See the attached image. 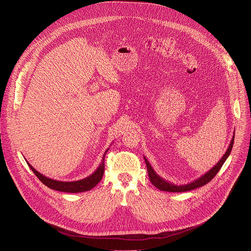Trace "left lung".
Listing matches in <instances>:
<instances>
[{"mask_svg":"<svg viewBox=\"0 0 251 251\" xmlns=\"http://www.w3.org/2000/svg\"><path fill=\"white\" fill-rule=\"evenodd\" d=\"M233 141H234V133L233 136L231 138L230 144L226 150V151L225 152V154L222 156V158L218 161V163L213 166V168L206 173L205 175H203L202 176H200L199 178L195 179L194 181L188 183V184H183V185H176L170 181H166L165 179L161 178L159 176H157V174L152 170V168L151 166L150 162L148 161V159L144 156L145 158V162L147 164V169H148V175L150 177V181L152 183V185H154L156 188H158L161 191H168V192H185V191H190L193 189H196L198 187H201L205 184H207L208 182H210L215 176L216 175L219 173V171L221 170V168L223 166V164L225 163V161L226 160V158L228 157L231 149H232V145H233Z\"/></svg>","mask_w":251,"mask_h":251,"instance_id":"8db88e82","label":"left lung"}]
</instances>
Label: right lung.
<instances>
[{
    "mask_svg": "<svg viewBox=\"0 0 251 251\" xmlns=\"http://www.w3.org/2000/svg\"><path fill=\"white\" fill-rule=\"evenodd\" d=\"M109 149H107L102 156V160L100 164L99 168L97 169V171L91 175L90 176L80 179V180H76V181H59V180H55V179H51L49 177L44 176L43 175H41L40 173H38L35 169L32 168V165H30L28 162L27 164L29 165V168L31 169V171L34 173V175L38 177V179L47 187L53 189V190H57V191H61V192H68V193H78V192H85V191H89L91 189H93L102 178L103 174H104V156L105 153L108 151Z\"/></svg>",
    "mask_w": 251,
    "mask_h": 251,
    "instance_id": "add662e5",
    "label": "right lung"
}]
</instances>
